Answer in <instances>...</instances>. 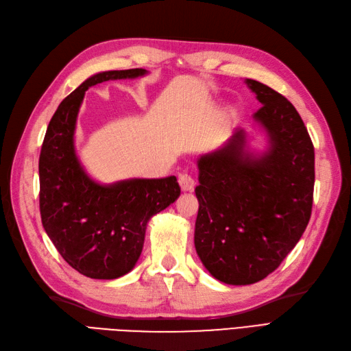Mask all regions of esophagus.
<instances>
[{
    "instance_id": "34e87169",
    "label": "esophagus",
    "mask_w": 351,
    "mask_h": 351,
    "mask_svg": "<svg viewBox=\"0 0 351 351\" xmlns=\"http://www.w3.org/2000/svg\"><path fill=\"white\" fill-rule=\"evenodd\" d=\"M178 184H180V187H182L183 192H193L196 187L195 180L187 174H182L178 177Z\"/></svg>"
}]
</instances>
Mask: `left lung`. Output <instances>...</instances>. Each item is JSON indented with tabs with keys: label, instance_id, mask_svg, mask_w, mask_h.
Here are the masks:
<instances>
[{
	"label": "left lung",
	"instance_id": "8db88e82",
	"mask_svg": "<svg viewBox=\"0 0 351 351\" xmlns=\"http://www.w3.org/2000/svg\"><path fill=\"white\" fill-rule=\"evenodd\" d=\"M262 107L253 119L268 149L249 151L237 129L215 152L197 161L199 210L195 247L214 278L254 284L280 267L311 219L315 149L293 104L267 84L246 79Z\"/></svg>",
	"mask_w": 351,
	"mask_h": 351
}]
</instances>
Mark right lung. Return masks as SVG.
I'll list each match as a JSON object with an SVG mask.
<instances>
[{
    "label": "right lung",
    "instance_id": "right-lung-1",
    "mask_svg": "<svg viewBox=\"0 0 351 351\" xmlns=\"http://www.w3.org/2000/svg\"><path fill=\"white\" fill-rule=\"evenodd\" d=\"M145 69L93 74L62 101L48 124L39 156L42 226L71 268L95 280L130 272L139 259L147 221L180 196L174 176L99 184L74 149L84 92L95 84L145 76Z\"/></svg>",
    "mask_w": 351,
    "mask_h": 351
}]
</instances>
